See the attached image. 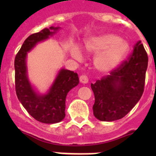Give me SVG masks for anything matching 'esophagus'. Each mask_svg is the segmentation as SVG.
I'll return each instance as SVG.
<instances>
[{
  "label": "esophagus",
  "mask_w": 156,
  "mask_h": 156,
  "mask_svg": "<svg viewBox=\"0 0 156 156\" xmlns=\"http://www.w3.org/2000/svg\"><path fill=\"white\" fill-rule=\"evenodd\" d=\"M79 80L83 84H86V83H88V77L87 75H81L80 78H79Z\"/></svg>",
  "instance_id": "34e87169"
}]
</instances>
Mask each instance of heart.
<instances>
[{
	"mask_svg": "<svg viewBox=\"0 0 156 156\" xmlns=\"http://www.w3.org/2000/svg\"><path fill=\"white\" fill-rule=\"evenodd\" d=\"M83 47L88 53L96 54L94 65L96 69L103 73L117 67L129 51L128 43L112 33L98 34L86 38ZM69 52L76 60L80 61L82 59V51L78 45H71Z\"/></svg>",
	"mask_w": 156,
	"mask_h": 156,
	"instance_id": "heart-1",
	"label": "heart"
}]
</instances>
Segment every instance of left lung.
I'll use <instances>...</instances> for the list:
<instances>
[{
	"label": "left lung",
	"instance_id": "1",
	"mask_svg": "<svg viewBox=\"0 0 156 156\" xmlns=\"http://www.w3.org/2000/svg\"><path fill=\"white\" fill-rule=\"evenodd\" d=\"M147 65V54L138 41L128 58L108 75L90 84L95 95L94 116L103 121L123 118L143 95Z\"/></svg>",
	"mask_w": 156,
	"mask_h": 156
}]
</instances>
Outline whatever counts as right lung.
Returning a JSON list of instances; mask_svg holds the SVG:
<instances>
[{
    "label": "right lung",
    "instance_id": "obj_1",
    "mask_svg": "<svg viewBox=\"0 0 156 156\" xmlns=\"http://www.w3.org/2000/svg\"><path fill=\"white\" fill-rule=\"evenodd\" d=\"M59 27L44 28L30 35L22 45L14 60L15 90L18 99L30 116L36 121L46 124L57 123L65 116L66 95L79 83L78 73L62 69L47 95H39L33 90L27 76L26 56L38 42L52 35Z\"/></svg>",
    "mask_w": 156,
    "mask_h": 156
}]
</instances>
